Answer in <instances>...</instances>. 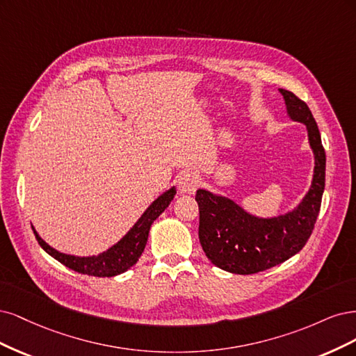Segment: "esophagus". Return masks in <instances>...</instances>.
Instances as JSON below:
<instances>
[{"label": "esophagus", "instance_id": "1", "mask_svg": "<svg viewBox=\"0 0 356 356\" xmlns=\"http://www.w3.org/2000/svg\"><path fill=\"white\" fill-rule=\"evenodd\" d=\"M198 183L200 177L197 173H193V171H185V173H181L179 177V189L183 193H193L198 186Z\"/></svg>", "mask_w": 356, "mask_h": 356}]
</instances>
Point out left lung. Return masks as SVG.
Listing matches in <instances>:
<instances>
[{"mask_svg":"<svg viewBox=\"0 0 356 356\" xmlns=\"http://www.w3.org/2000/svg\"><path fill=\"white\" fill-rule=\"evenodd\" d=\"M286 115L306 125L315 167L311 188L297 207L285 214L259 217L234 200L198 189L200 243L213 265L226 272L250 275L289 260L311 236L325 188V151L311 109L291 91L280 88Z\"/></svg>","mask_w":356,"mask_h":356,"instance_id":"left-lung-1","label":"left lung"}]
</instances>
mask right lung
<instances>
[{
	"label": "right lung",
	"instance_id": "obj_1",
	"mask_svg": "<svg viewBox=\"0 0 356 356\" xmlns=\"http://www.w3.org/2000/svg\"><path fill=\"white\" fill-rule=\"evenodd\" d=\"M175 195V186L165 191L163 195H159V197L149 205L146 211L140 216V219L134 223V226L118 241L117 244H113L111 248L103 251V253L97 256L79 257L60 253V251H57L56 248L45 243L35 231V227L32 226V229L38 244L42 247L45 253H49L51 257H54L57 261H60L66 268H70L78 273L91 275V277L111 278L115 277V275L124 273L125 270H129L131 266L136 265L145 250L151 225L154 223V220L158 219V216L168 207V204L173 201Z\"/></svg>",
	"mask_w": 356,
	"mask_h": 356
}]
</instances>
